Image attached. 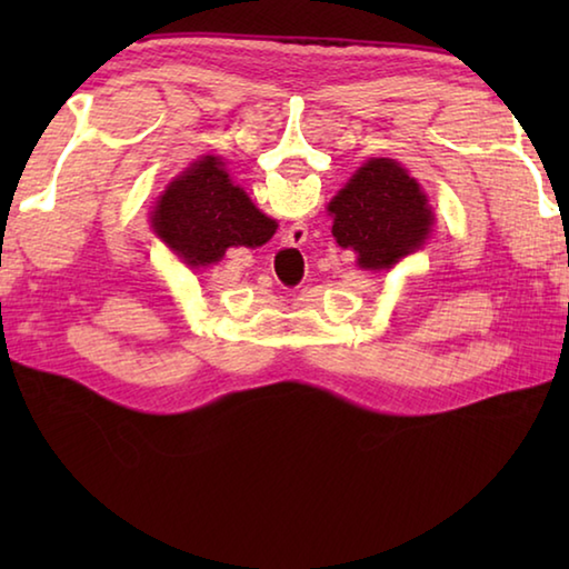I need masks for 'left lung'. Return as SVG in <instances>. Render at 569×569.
Listing matches in <instances>:
<instances>
[{"instance_id": "8db88e82", "label": "left lung", "mask_w": 569, "mask_h": 569, "mask_svg": "<svg viewBox=\"0 0 569 569\" xmlns=\"http://www.w3.org/2000/svg\"><path fill=\"white\" fill-rule=\"evenodd\" d=\"M333 238L359 253V266L379 271L417 250L431 228V208L419 182L399 162L369 160L331 200Z\"/></svg>"}]
</instances>
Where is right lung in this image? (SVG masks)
<instances>
[{"label":"right lung","instance_id":"right-lung-1","mask_svg":"<svg viewBox=\"0 0 569 569\" xmlns=\"http://www.w3.org/2000/svg\"><path fill=\"white\" fill-rule=\"evenodd\" d=\"M152 223L190 268L220 261L230 246H263L276 233V220L250 203L230 182L223 162L210 156L170 182Z\"/></svg>","mask_w":569,"mask_h":569}]
</instances>
